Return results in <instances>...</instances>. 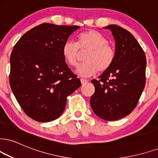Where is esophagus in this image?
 <instances>
[{
    "label": "esophagus",
    "instance_id": "obj_1",
    "mask_svg": "<svg viewBox=\"0 0 158 158\" xmlns=\"http://www.w3.org/2000/svg\"><path fill=\"white\" fill-rule=\"evenodd\" d=\"M81 84H82V85H85V83H88V81H87V80L83 79V78L81 79Z\"/></svg>",
    "mask_w": 158,
    "mask_h": 158
}]
</instances>
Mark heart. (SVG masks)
I'll use <instances>...</instances> for the list:
<instances>
[{"label":"heart","mask_w":158,"mask_h":158,"mask_svg":"<svg viewBox=\"0 0 158 158\" xmlns=\"http://www.w3.org/2000/svg\"><path fill=\"white\" fill-rule=\"evenodd\" d=\"M81 51H89L85 64L77 67L76 73L81 77H90L100 71H106L111 67L116 57V50L108 44L107 38L100 32L89 30L80 34L77 42L67 41L62 48V55L66 62L75 67Z\"/></svg>","instance_id":"b5f03b06"}]
</instances>
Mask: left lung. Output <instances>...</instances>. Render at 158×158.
Segmentation results:
<instances>
[{
    "label": "left lung",
    "mask_w": 158,
    "mask_h": 158,
    "mask_svg": "<svg viewBox=\"0 0 158 158\" xmlns=\"http://www.w3.org/2000/svg\"><path fill=\"white\" fill-rule=\"evenodd\" d=\"M104 28L114 36L116 57L98 81H91L95 91L90 105L100 118L115 121L129 115L137 106L145 86L147 59L131 33L116 25Z\"/></svg>",
    "instance_id": "8db88e82"
}]
</instances>
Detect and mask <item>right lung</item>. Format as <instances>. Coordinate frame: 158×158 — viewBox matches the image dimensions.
<instances>
[{"label": "right lung", "instance_id": "add662e5", "mask_svg": "<svg viewBox=\"0 0 158 158\" xmlns=\"http://www.w3.org/2000/svg\"><path fill=\"white\" fill-rule=\"evenodd\" d=\"M79 28L42 23L25 33L14 47L11 89L24 112L35 121L58 118L67 97L81 85L62 55L64 44Z\"/></svg>", "mask_w": 158, "mask_h": 158}]
</instances>
